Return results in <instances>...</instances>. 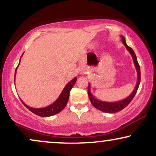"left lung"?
Masks as SVG:
<instances>
[{
    "instance_id": "1",
    "label": "left lung",
    "mask_w": 156,
    "mask_h": 156,
    "mask_svg": "<svg viewBox=\"0 0 156 156\" xmlns=\"http://www.w3.org/2000/svg\"><path fill=\"white\" fill-rule=\"evenodd\" d=\"M121 40H122L123 44H124L126 48L127 49V50L129 51L131 54L132 58H133L134 65H135V67L136 69V71H137L138 74V80H137V83H136V85L134 88L133 92H132L131 94H130L127 98H126L125 99L121 100V101H116V102H106V101H100L99 99H97L96 98L94 97V96L91 94V91H90V84L89 83V87H88V95L89 98L90 99V101L92 105L94 106L96 108L99 109L103 112L106 113H109V114H112V113H116L118 112H120L122 109H123L126 106L129 105V104L132 101L134 96L136 95V92H137V90L138 89V87H139L140 82V66L138 65L137 58H136L135 52H133V49L130 48L127 45L126 42V40L123 36L121 35Z\"/></svg>"
}]
</instances>
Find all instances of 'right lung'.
I'll use <instances>...</instances> for the list:
<instances>
[{
	"instance_id": "right-lung-1",
	"label": "right lung",
	"mask_w": 156,
	"mask_h": 156,
	"mask_svg": "<svg viewBox=\"0 0 156 156\" xmlns=\"http://www.w3.org/2000/svg\"><path fill=\"white\" fill-rule=\"evenodd\" d=\"M23 55H22V56H23ZM22 56H21V57H22ZM21 57H20V59H21ZM20 62H19L18 65H20ZM18 67H16V71H15V78H16V71H17V68H18ZM76 80H77V78L74 77L73 80H72L71 81H70V82L65 87V88L63 89L60 95H59V97L58 98H57V99L56 100V101H55L53 104H50V106H46V107L39 108H33V107H30V106L26 105V104H25L24 102L22 101V100L21 99L20 100H21V101L23 102V104H24V105L26 106V107L28 108L30 112L34 113V114L36 115H37V116H42V117H48V116H53V115L58 114V113L60 112L61 111H62L63 108L65 107L66 105H67V101H68V100H69V98L70 91H71L72 87H73L74 84L76 83Z\"/></svg>"
}]
</instances>
